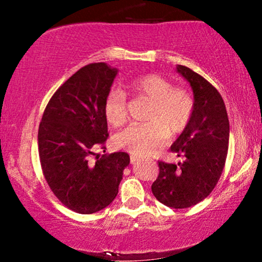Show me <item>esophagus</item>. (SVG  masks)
Instances as JSON below:
<instances>
[{
  "label": "esophagus",
  "instance_id": "34e87169",
  "mask_svg": "<svg viewBox=\"0 0 262 262\" xmlns=\"http://www.w3.org/2000/svg\"><path fill=\"white\" fill-rule=\"evenodd\" d=\"M138 160H139V159H138L137 156H133V155L130 156V162H132V164H135V162H138Z\"/></svg>",
  "mask_w": 262,
  "mask_h": 262
}]
</instances>
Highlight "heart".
<instances>
[{
  "instance_id": "obj_1",
  "label": "heart",
  "mask_w": 262,
  "mask_h": 262,
  "mask_svg": "<svg viewBox=\"0 0 262 262\" xmlns=\"http://www.w3.org/2000/svg\"><path fill=\"white\" fill-rule=\"evenodd\" d=\"M135 95L151 102L146 119L149 122L132 124L117 134V145L130 154L143 156L154 151L164 143L166 132L175 135L187 127L193 113V100L187 91L175 89L165 77L146 74L128 82ZM104 116L113 127H121L127 121V95L114 87L104 100Z\"/></svg>"
}]
</instances>
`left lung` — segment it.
I'll use <instances>...</instances> for the list:
<instances>
[{"instance_id":"obj_1","label":"left lung","mask_w":262,"mask_h":262,"mask_svg":"<svg viewBox=\"0 0 262 262\" xmlns=\"http://www.w3.org/2000/svg\"><path fill=\"white\" fill-rule=\"evenodd\" d=\"M176 71L193 92V113L187 127L171 145L183 160L159 161V176L151 191L159 202L172 208H188L203 201L217 185L229 145V121L222 96L206 79L187 66Z\"/></svg>"}]
</instances>
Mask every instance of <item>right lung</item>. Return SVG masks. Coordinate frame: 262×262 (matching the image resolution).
<instances>
[{
	"label": "right lung",
	"mask_w": 262,
	"mask_h": 262,
	"mask_svg": "<svg viewBox=\"0 0 262 262\" xmlns=\"http://www.w3.org/2000/svg\"><path fill=\"white\" fill-rule=\"evenodd\" d=\"M117 74L106 62L83 66L54 93L39 125L45 180L60 202L81 214L113 202L130 162L124 151L96 152L108 138L104 100Z\"/></svg>",
	"instance_id": "obj_1"
}]
</instances>
